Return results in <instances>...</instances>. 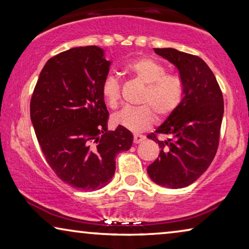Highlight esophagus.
I'll return each instance as SVG.
<instances>
[{"label": "esophagus", "mask_w": 249, "mask_h": 249, "mask_svg": "<svg viewBox=\"0 0 249 249\" xmlns=\"http://www.w3.org/2000/svg\"><path fill=\"white\" fill-rule=\"evenodd\" d=\"M143 140H144V137L143 136H140V135H135V136H133V143H135V144L142 142Z\"/></svg>", "instance_id": "obj_1"}]
</instances>
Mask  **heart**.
Listing matches in <instances>:
<instances>
[{
    "label": "heart",
    "mask_w": 249,
    "mask_h": 249,
    "mask_svg": "<svg viewBox=\"0 0 249 249\" xmlns=\"http://www.w3.org/2000/svg\"><path fill=\"white\" fill-rule=\"evenodd\" d=\"M125 71L144 87L138 108H124L112 117L114 124L129 131L139 133L149 129L155 121V113L164 118L173 113L180 105L183 86L177 75H168L162 64L142 58L128 64ZM101 93L110 108H117L121 98V87L118 80L109 75L101 86Z\"/></svg>",
    "instance_id": "obj_1"
}]
</instances>
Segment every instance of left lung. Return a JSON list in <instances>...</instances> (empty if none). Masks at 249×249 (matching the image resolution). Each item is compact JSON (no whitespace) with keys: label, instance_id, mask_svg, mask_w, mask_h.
I'll return each instance as SVG.
<instances>
[{"label":"left lung","instance_id":"obj_1","mask_svg":"<svg viewBox=\"0 0 249 249\" xmlns=\"http://www.w3.org/2000/svg\"><path fill=\"white\" fill-rule=\"evenodd\" d=\"M157 54L178 69L183 98L149 139L158 142L160 154L148 167L152 181L171 189L196 181L215 158L224 114L223 93L216 76L199 56L176 49H155ZM157 134L168 137L159 141Z\"/></svg>","mask_w":249,"mask_h":249}]
</instances>
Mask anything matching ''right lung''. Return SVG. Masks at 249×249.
<instances>
[{
    "mask_svg": "<svg viewBox=\"0 0 249 249\" xmlns=\"http://www.w3.org/2000/svg\"><path fill=\"white\" fill-rule=\"evenodd\" d=\"M111 62L95 45L72 48L50 59L34 88L30 114L45 160L55 175L76 189L108 185L116 156L133 136L118 125L108 131L109 112L101 93Z\"/></svg>",
    "mask_w": 249,
    "mask_h": 249,
    "instance_id": "add662e5",
    "label": "right lung"
}]
</instances>
